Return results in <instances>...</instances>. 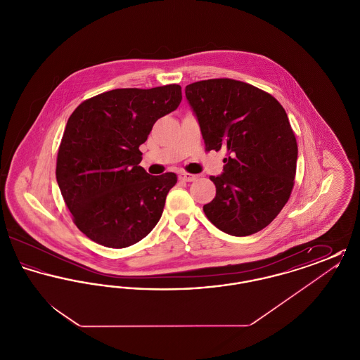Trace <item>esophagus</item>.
I'll return each mask as SVG.
<instances>
[{"instance_id": "esophagus-1", "label": "esophagus", "mask_w": 360, "mask_h": 360, "mask_svg": "<svg viewBox=\"0 0 360 360\" xmlns=\"http://www.w3.org/2000/svg\"><path fill=\"white\" fill-rule=\"evenodd\" d=\"M179 179H181V181H185V182H193V181L197 179V175L184 172L179 174Z\"/></svg>"}]
</instances>
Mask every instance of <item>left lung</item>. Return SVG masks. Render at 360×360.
Wrapping results in <instances>:
<instances>
[{"mask_svg":"<svg viewBox=\"0 0 360 360\" xmlns=\"http://www.w3.org/2000/svg\"><path fill=\"white\" fill-rule=\"evenodd\" d=\"M186 98L206 151H226L210 176L216 197L206 217L232 236H250L274 220L290 198L298 147L283 106L255 86L216 78L190 84Z\"/></svg>","mask_w":360,"mask_h":360,"instance_id":"8db88e82","label":"left lung"}]
</instances>
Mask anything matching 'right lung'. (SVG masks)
Returning a JSON list of instances; mask_svg holds the SVG:
<instances>
[{
    "label": "right lung",
    "instance_id": "add662e5",
    "mask_svg": "<svg viewBox=\"0 0 360 360\" xmlns=\"http://www.w3.org/2000/svg\"><path fill=\"white\" fill-rule=\"evenodd\" d=\"M181 100L176 84L115 89L71 113L55 174L72 221L89 239L125 248L154 229L176 175H150L139 166V147Z\"/></svg>",
    "mask_w": 360,
    "mask_h": 360
}]
</instances>
